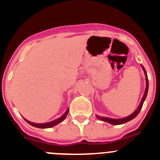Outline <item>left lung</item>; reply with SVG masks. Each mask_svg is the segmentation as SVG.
Here are the masks:
<instances>
[{"label":"left lung","instance_id":"1","mask_svg":"<svg viewBox=\"0 0 160 160\" xmlns=\"http://www.w3.org/2000/svg\"><path fill=\"white\" fill-rule=\"evenodd\" d=\"M142 70L144 71V73H145V78H146V89H145V92H144L143 96H142V100H141L140 103H139V105H138V107H137L136 110H135V111H134L132 114H130V115H128V116L125 117V118H108V117H102V116H99V115H96V117H97L98 119L102 120V121H104V122H109V123L112 124V125H120V124H123V123H126V122H129V121L132 120L133 118H135V117L138 115V113H139V111H140L141 109H142L144 101H145V99H146L147 95H148V87H149L148 74H147L146 70H145V68H144L142 66Z\"/></svg>","mask_w":160,"mask_h":160}]
</instances>
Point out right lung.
<instances>
[{
	"instance_id": "add662e5",
	"label": "right lung",
	"mask_w": 160,
	"mask_h": 160,
	"mask_svg": "<svg viewBox=\"0 0 160 160\" xmlns=\"http://www.w3.org/2000/svg\"><path fill=\"white\" fill-rule=\"evenodd\" d=\"M68 112H69V109H67V110H66V111L64 113V114H63L62 116H61L60 118L53 120V121H51V122H46V123H35V122H30V121H29V120H27V119H25V120L28 122V123L30 124V125L32 126V127H35V128H53V127H54V126H56L57 124H58V123H60V122H62L63 120L66 118V115H67V114H68Z\"/></svg>"
}]
</instances>
